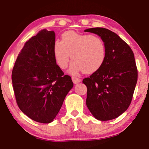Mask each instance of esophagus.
Instances as JSON below:
<instances>
[{"mask_svg":"<svg viewBox=\"0 0 149 149\" xmlns=\"http://www.w3.org/2000/svg\"><path fill=\"white\" fill-rule=\"evenodd\" d=\"M72 79L73 82H74V84H78L81 81V79L78 78V77H72Z\"/></svg>","mask_w":149,"mask_h":149,"instance_id":"34e87169","label":"esophagus"}]
</instances>
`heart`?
<instances>
[{"label":"heart","instance_id":"1","mask_svg":"<svg viewBox=\"0 0 149 149\" xmlns=\"http://www.w3.org/2000/svg\"><path fill=\"white\" fill-rule=\"evenodd\" d=\"M53 55L61 69L68 67L72 55L74 60L70 68L71 74H75L82 70L86 74H92L104 64L106 46L98 36L67 31L62 35L61 41H55Z\"/></svg>","mask_w":149,"mask_h":149}]
</instances>
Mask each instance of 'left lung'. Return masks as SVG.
<instances>
[{
	"mask_svg": "<svg viewBox=\"0 0 149 149\" xmlns=\"http://www.w3.org/2000/svg\"><path fill=\"white\" fill-rule=\"evenodd\" d=\"M96 34L106 46L102 66L84 79L86 105L95 118L110 120L128 109L137 82L138 72L131 48L116 33L105 28L84 30Z\"/></svg>",
	"mask_w": 149,
	"mask_h": 149,
	"instance_id": "left-lung-1",
	"label": "left lung"
}]
</instances>
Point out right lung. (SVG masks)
Segmentation results:
<instances>
[{
  "mask_svg": "<svg viewBox=\"0 0 149 149\" xmlns=\"http://www.w3.org/2000/svg\"><path fill=\"white\" fill-rule=\"evenodd\" d=\"M55 34L43 29L24 45L15 61L12 82L17 103L29 118L50 123L74 86L70 76L57 65L53 55Z\"/></svg>",
  "mask_w": 149,
  "mask_h": 149,
  "instance_id": "right-lung-1",
  "label": "right lung"
}]
</instances>
